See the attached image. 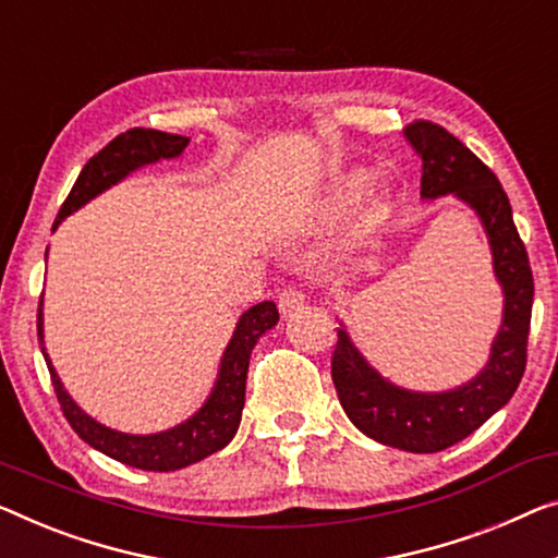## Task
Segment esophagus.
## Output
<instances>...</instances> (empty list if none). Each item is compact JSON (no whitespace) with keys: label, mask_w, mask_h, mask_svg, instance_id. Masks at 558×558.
<instances>
[{"label":"esophagus","mask_w":558,"mask_h":558,"mask_svg":"<svg viewBox=\"0 0 558 558\" xmlns=\"http://www.w3.org/2000/svg\"><path fill=\"white\" fill-rule=\"evenodd\" d=\"M303 305H305V293H303L301 288L288 286V288H282V290H280V295H278V307H280V313H282V315H293L295 311H301Z\"/></svg>","instance_id":"obj_1"}]
</instances>
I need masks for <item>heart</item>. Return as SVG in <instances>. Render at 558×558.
<instances>
[{"label":"heart","instance_id":"1","mask_svg":"<svg viewBox=\"0 0 558 558\" xmlns=\"http://www.w3.org/2000/svg\"><path fill=\"white\" fill-rule=\"evenodd\" d=\"M363 182H365L363 174H351V178H345L343 182H340L338 195L340 197H353L363 187Z\"/></svg>","mask_w":558,"mask_h":558}]
</instances>
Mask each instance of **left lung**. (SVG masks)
I'll return each mask as SVG.
<instances>
[{
  "instance_id": "1",
  "label": "left lung",
  "mask_w": 558,
  "mask_h": 558,
  "mask_svg": "<svg viewBox=\"0 0 558 558\" xmlns=\"http://www.w3.org/2000/svg\"><path fill=\"white\" fill-rule=\"evenodd\" d=\"M405 137L423 160L421 195L453 193L484 222L494 251V270L504 288V323L486 368L469 384L444 393H415L378 376L338 328L330 355V376L340 405L353 426L378 444L411 453H436L459 444L492 418L517 393L526 371V343L534 305L526 245L513 226L509 195L459 137L430 120H415Z\"/></svg>"
}]
</instances>
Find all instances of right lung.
<instances>
[{
  "mask_svg": "<svg viewBox=\"0 0 558 558\" xmlns=\"http://www.w3.org/2000/svg\"><path fill=\"white\" fill-rule=\"evenodd\" d=\"M190 140L182 135H170V132L160 130H145L132 128L122 132L105 145L97 155L87 160L82 168L80 178L74 180L70 195L60 207L54 228L66 218V215L80 210L82 205L89 203L95 195L102 193L114 182H120L124 174L132 170L143 168L147 162H157L160 157H178L182 149L187 147ZM278 323V307L272 301H263L253 305L251 311L243 313L238 320V328L232 332L230 345L222 355L218 384H215L210 398H207L203 409H199L193 418H187L180 426H174L165 434L155 436H130L118 434V430L102 426L95 418H89L80 405L66 396V390L60 384L52 363H49L45 353V340H41V298L37 307V336L41 353H45L49 376H52V386L57 393V401L62 405V413L70 426L74 428L85 444H89L97 451H102L110 459L135 465L143 471H178L185 469L190 463H197L207 459V456L226 448L232 436L238 434L240 415H243L245 405V378L247 365H251V353L257 343V338L265 330H270Z\"/></svg>",
  "mask_w": 558,
  "mask_h": 558,
  "instance_id": "obj_1",
  "label": "right lung"
}]
</instances>
